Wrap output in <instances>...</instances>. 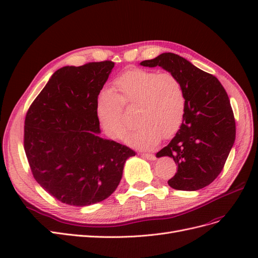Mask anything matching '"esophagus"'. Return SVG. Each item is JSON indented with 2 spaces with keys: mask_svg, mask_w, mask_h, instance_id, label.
Segmentation results:
<instances>
[{
  "mask_svg": "<svg viewBox=\"0 0 258 258\" xmlns=\"http://www.w3.org/2000/svg\"><path fill=\"white\" fill-rule=\"evenodd\" d=\"M142 156L144 158L150 159V160H155L156 159V156L154 154H151V153H143Z\"/></svg>",
  "mask_w": 258,
  "mask_h": 258,
  "instance_id": "obj_1",
  "label": "esophagus"
}]
</instances>
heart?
Instances as JSON below:
<instances>
[{
    "label": "heart",
    "instance_id": "1",
    "mask_svg": "<svg viewBox=\"0 0 258 258\" xmlns=\"http://www.w3.org/2000/svg\"><path fill=\"white\" fill-rule=\"evenodd\" d=\"M121 105L135 107V130L127 138L130 145L150 147L172 137L181 127L186 108L184 87L171 72L131 69L116 77L112 91L100 93L97 115L106 134L121 140L129 130Z\"/></svg>",
    "mask_w": 258,
    "mask_h": 258
}]
</instances>
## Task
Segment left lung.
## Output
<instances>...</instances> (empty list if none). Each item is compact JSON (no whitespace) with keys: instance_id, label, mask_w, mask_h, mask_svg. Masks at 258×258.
I'll return each instance as SVG.
<instances>
[{"instance_id":"1","label":"left lung","mask_w":258,"mask_h":258,"mask_svg":"<svg viewBox=\"0 0 258 258\" xmlns=\"http://www.w3.org/2000/svg\"><path fill=\"white\" fill-rule=\"evenodd\" d=\"M143 67H161L181 81L186 108L181 128L156 156H169L177 172L168 184L177 190H198L222 172L236 139V121L227 92L215 76L185 58L165 52Z\"/></svg>"}]
</instances>
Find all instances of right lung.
Listing matches in <instances>:
<instances>
[{
  "label": "right lung",
  "instance_id": "1",
  "mask_svg": "<svg viewBox=\"0 0 258 258\" xmlns=\"http://www.w3.org/2000/svg\"><path fill=\"white\" fill-rule=\"evenodd\" d=\"M110 60L54 72L30 105L23 146L35 181L66 205L85 207L110 197L130 147L100 138L98 96L114 68Z\"/></svg>",
  "mask_w": 258,
  "mask_h": 258
}]
</instances>
